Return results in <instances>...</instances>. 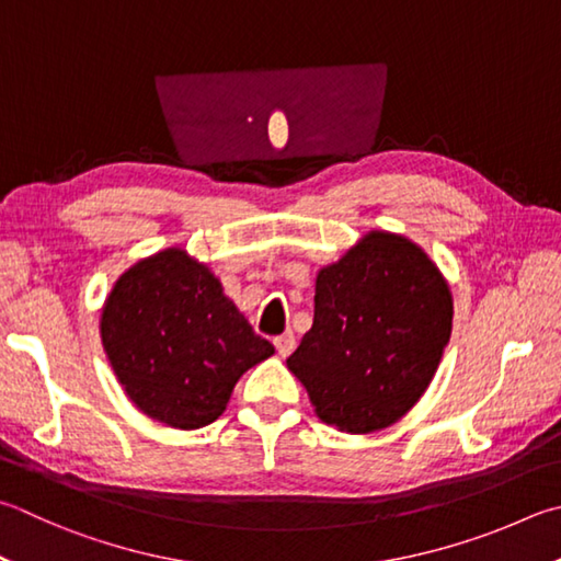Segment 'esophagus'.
<instances>
[{
	"label": "esophagus",
	"mask_w": 561,
	"mask_h": 561,
	"mask_svg": "<svg viewBox=\"0 0 561 561\" xmlns=\"http://www.w3.org/2000/svg\"><path fill=\"white\" fill-rule=\"evenodd\" d=\"M294 345H297V339H294L291 331L282 333V335H277V339H274V348H277L282 358H287V355L294 351Z\"/></svg>",
	"instance_id": "obj_1"
}]
</instances>
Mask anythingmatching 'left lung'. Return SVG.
Instances as JSON below:
<instances>
[{
    "mask_svg": "<svg viewBox=\"0 0 561 561\" xmlns=\"http://www.w3.org/2000/svg\"><path fill=\"white\" fill-rule=\"evenodd\" d=\"M451 319V287L424 248L368 230L316 272L313 323L287 368L321 422L345 434L380 432L422 400Z\"/></svg>",
    "mask_w": 561,
    "mask_h": 561,
    "instance_id": "1",
    "label": "left lung"
}]
</instances>
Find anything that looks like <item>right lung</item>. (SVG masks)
Instances as JSON below:
<instances>
[{"label": "right lung", "instance_id": "add662e5", "mask_svg": "<svg viewBox=\"0 0 561 561\" xmlns=\"http://www.w3.org/2000/svg\"><path fill=\"white\" fill-rule=\"evenodd\" d=\"M100 339L131 404L183 432L216 422L236 382L274 353L186 248L119 274L100 309Z\"/></svg>", "mask_w": 561, "mask_h": 561}]
</instances>
